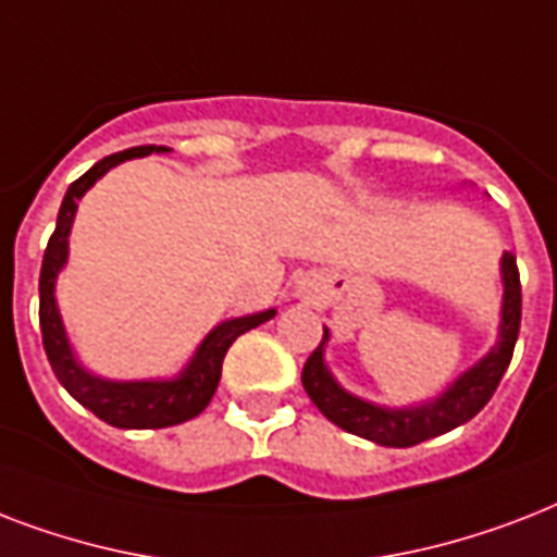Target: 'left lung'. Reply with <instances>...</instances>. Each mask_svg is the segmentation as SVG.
Segmentation results:
<instances>
[{
	"mask_svg": "<svg viewBox=\"0 0 557 557\" xmlns=\"http://www.w3.org/2000/svg\"><path fill=\"white\" fill-rule=\"evenodd\" d=\"M500 271L503 309L497 344L488 356L480 358L471 370H466L454 384H448L445 393L416 407H381L367 398L352 396L341 387L323 361V347L330 341V330H323L321 347L314 349L304 364V387L309 398L330 422H335L347 433H356L361 440L384 445V448H410V445L442 436V433L466 424L468 419H474L500 384L520 332V274L515 253H503Z\"/></svg>",
	"mask_w": 557,
	"mask_h": 557,
	"instance_id": "obj_1",
	"label": "left lung"
}]
</instances>
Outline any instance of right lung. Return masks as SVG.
I'll return each mask as SVG.
<instances>
[{
  "label": "right lung",
  "instance_id": "right-lung-1",
  "mask_svg": "<svg viewBox=\"0 0 557 557\" xmlns=\"http://www.w3.org/2000/svg\"><path fill=\"white\" fill-rule=\"evenodd\" d=\"M150 152H168V147H133V150L112 152L107 159H100L95 168L86 170L77 182H72V187L63 196L60 213H57V227L48 239L42 271H39V330H42V347H46L48 364L54 370L57 381L83 407H89L98 419H103L112 428H129V431L170 428V424H182L193 416H199L216 393L227 347L243 332L253 330V326H260L277 314L274 309H265V312L231 318V321L213 326L176 379L109 381L89 372L77 361L72 344H69V335L63 330V318H60L54 297L57 274L69 260V234H72L74 213H77V199H83V193L89 190L100 176H107L109 170L117 168L121 161L144 159Z\"/></svg>",
  "mask_w": 557,
  "mask_h": 557
}]
</instances>
